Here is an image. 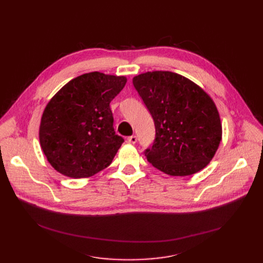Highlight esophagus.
I'll return each mask as SVG.
<instances>
[{
    "label": "esophagus",
    "instance_id": "34e87169",
    "mask_svg": "<svg viewBox=\"0 0 263 263\" xmlns=\"http://www.w3.org/2000/svg\"><path fill=\"white\" fill-rule=\"evenodd\" d=\"M136 141H137V139H136L135 135H131V136L128 137V142H129L130 144H135Z\"/></svg>",
    "mask_w": 263,
    "mask_h": 263
}]
</instances>
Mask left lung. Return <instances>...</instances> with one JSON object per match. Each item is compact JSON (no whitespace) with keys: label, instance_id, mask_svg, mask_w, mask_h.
Masks as SVG:
<instances>
[{"label":"left lung","instance_id":"left-lung-1","mask_svg":"<svg viewBox=\"0 0 263 263\" xmlns=\"http://www.w3.org/2000/svg\"><path fill=\"white\" fill-rule=\"evenodd\" d=\"M132 82L155 121L156 139L145 151L147 160L170 176L203 170L222 140V123L211 97L172 71H148Z\"/></svg>","mask_w":263,"mask_h":263}]
</instances>
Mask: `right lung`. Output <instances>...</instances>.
<instances>
[{
	"label": "right lung",
	"mask_w": 263,
	"mask_h": 263,
	"mask_svg": "<svg viewBox=\"0 0 263 263\" xmlns=\"http://www.w3.org/2000/svg\"><path fill=\"white\" fill-rule=\"evenodd\" d=\"M126 83L123 76L93 71L69 81L52 97L41 116L39 142L55 171L88 178L112 163L123 139L115 134L109 103Z\"/></svg>",
	"instance_id": "add662e5"
}]
</instances>
